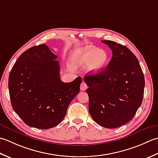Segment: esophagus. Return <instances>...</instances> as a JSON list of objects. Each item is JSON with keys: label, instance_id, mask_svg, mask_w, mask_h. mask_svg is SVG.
<instances>
[{"label": "esophagus", "instance_id": "1", "mask_svg": "<svg viewBox=\"0 0 158 158\" xmlns=\"http://www.w3.org/2000/svg\"><path fill=\"white\" fill-rule=\"evenodd\" d=\"M86 89H87V85L85 82H82L81 83V85H80V90L81 91H85Z\"/></svg>", "mask_w": 158, "mask_h": 158}]
</instances>
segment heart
<instances>
[{"instance_id": "heart-1", "label": "heart", "mask_w": 158, "mask_h": 158, "mask_svg": "<svg viewBox=\"0 0 158 158\" xmlns=\"http://www.w3.org/2000/svg\"><path fill=\"white\" fill-rule=\"evenodd\" d=\"M108 54L104 50H100L93 45H88L77 50L74 54V60L77 65H88V69L92 73L99 72L108 60Z\"/></svg>"}]
</instances>
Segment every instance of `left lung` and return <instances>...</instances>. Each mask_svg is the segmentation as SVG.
I'll return each mask as SVG.
<instances>
[{"instance_id":"left-lung-1","label":"left lung","mask_w":158,"mask_h":158,"mask_svg":"<svg viewBox=\"0 0 158 158\" xmlns=\"http://www.w3.org/2000/svg\"><path fill=\"white\" fill-rule=\"evenodd\" d=\"M112 51L108 66L94 75L85 76L89 88V110L98 124L117 128L132 119L142 104L144 78L139 62L123 45L103 40Z\"/></svg>"}]
</instances>
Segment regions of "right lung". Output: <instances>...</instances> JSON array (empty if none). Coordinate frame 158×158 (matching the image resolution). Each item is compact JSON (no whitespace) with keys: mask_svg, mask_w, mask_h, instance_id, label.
Wrapping results in <instances>:
<instances>
[{"mask_svg":"<svg viewBox=\"0 0 158 158\" xmlns=\"http://www.w3.org/2000/svg\"><path fill=\"white\" fill-rule=\"evenodd\" d=\"M56 59L46 44L33 46L19 56L9 73L12 108L28 126L45 130L56 126L80 91L81 77L61 81Z\"/></svg>","mask_w":158,"mask_h":158,"instance_id":"obj_1","label":"right lung"}]
</instances>
